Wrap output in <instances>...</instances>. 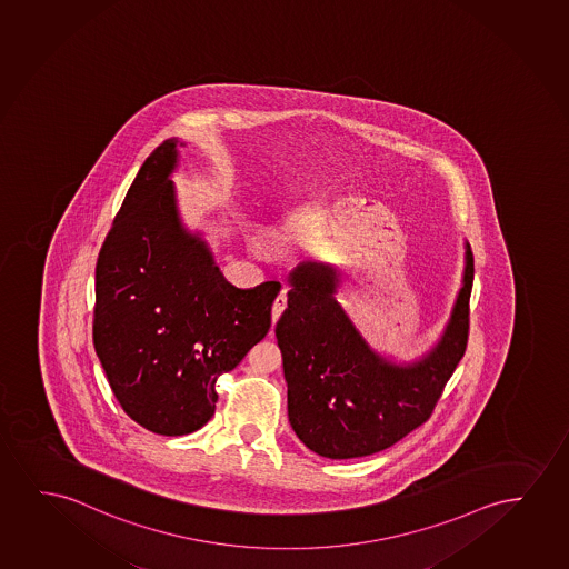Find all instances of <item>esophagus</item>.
<instances>
[{
    "label": "esophagus",
    "mask_w": 569,
    "mask_h": 569,
    "mask_svg": "<svg viewBox=\"0 0 569 569\" xmlns=\"http://www.w3.org/2000/svg\"><path fill=\"white\" fill-rule=\"evenodd\" d=\"M286 307H288V296H286V291H281L280 296L276 297V301H273L272 307V325L276 327V322L281 317V312L286 311Z\"/></svg>",
    "instance_id": "1"
}]
</instances>
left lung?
Returning <instances> with one entry per match:
<instances>
[{"mask_svg":"<svg viewBox=\"0 0 569 569\" xmlns=\"http://www.w3.org/2000/svg\"><path fill=\"white\" fill-rule=\"evenodd\" d=\"M472 281L468 247L465 286L441 342L428 358L398 367L367 348L336 303L335 270L297 266L288 309L276 325L297 437L320 457L356 459L389 449L426 423L467 351Z\"/></svg>","mask_w":569,"mask_h":569,"instance_id":"8db88e82","label":"left lung"}]
</instances>
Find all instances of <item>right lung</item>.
Here are the masks:
<instances>
[{
	"instance_id": "right-lung-1",
	"label": "right lung",
	"mask_w": 569,
	"mask_h": 569,
	"mask_svg": "<svg viewBox=\"0 0 569 569\" xmlns=\"http://www.w3.org/2000/svg\"><path fill=\"white\" fill-rule=\"evenodd\" d=\"M174 164L177 141L151 151L94 268V351L122 410L159 436L210 421L219 377L264 340L281 288L226 281L206 244L180 227Z\"/></svg>"
}]
</instances>
